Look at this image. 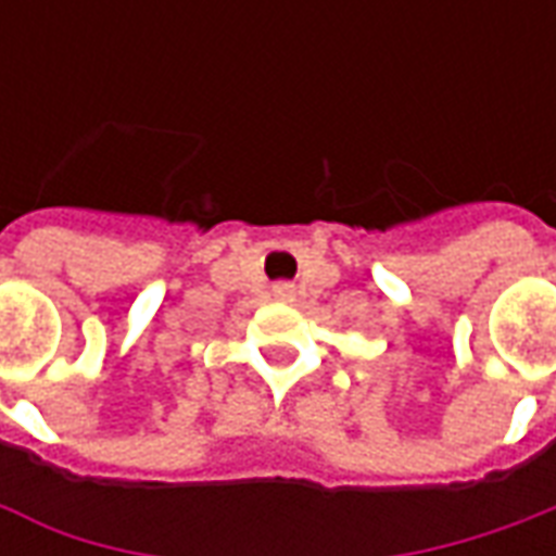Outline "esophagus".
Segmentation results:
<instances>
[{
    "instance_id": "1",
    "label": "esophagus",
    "mask_w": 556,
    "mask_h": 556,
    "mask_svg": "<svg viewBox=\"0 0 556 556\" xmlns=\"http://www.w3.org/2000/svg\"><path fill=\"white\" fill-rule=\"evenodd\" d=\"M274 298H277V301H291V298H294V286H289V282H277V286H274Z\"/></svg>"
}]
</instances>
